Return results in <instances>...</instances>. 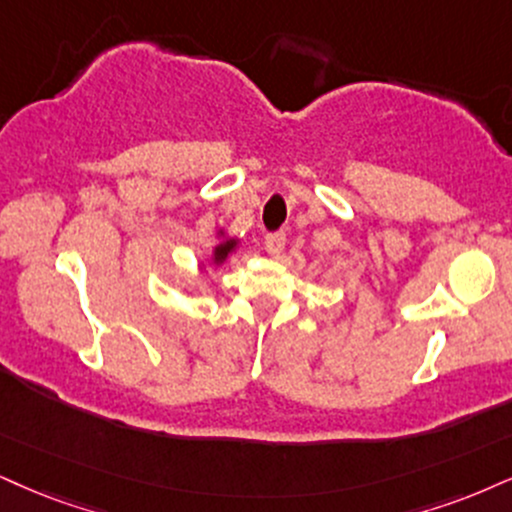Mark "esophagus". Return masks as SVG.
<instances>
[{"label": "esophagus", "mask_w": 512, "mask_h": 512, "mask_svg": "<svg viewBox=\"0 0 512 512\" xmlns=\"http://www.w3.org/2000/svg\"><path fill=\"white\" fill-rule=\"evenodd\" d=\"M285 232H270V235L266 237V249H268V254L270 256H280L282 254V249H285Z\"/></svg>", "instance_id": "esophagus-1"}]
</instances>
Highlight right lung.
I'll return each mask as SVG.
<instances>
[{"label": "right lung", "instance_id": "obj_1", "mask_svg": "<svg viewBox=\"0 0 512 512\" xmlns=\"http://www.w3.org/2000/svg\"><path fill=\"white\" fill-rule=\"evenodd\" d=\"M239 246H242V239H239V237H230V235H227L225 227H218V232H216V244L211 246V256L201 258V261H199V270H201V273H206L208 266H213V268L225 266L227 258L235 254Z\"/></svg>", "mask_w": 512, "mask_h": 512}]
</instances>
